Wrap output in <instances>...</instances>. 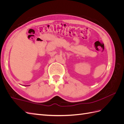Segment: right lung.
Segmentation results:
<instances>
[{"label": "right lung", "instance_id": "1", "mask_svg": "<svg viewBox=\"0 0 124 124\" xmlns=\"http://www.w3.org/2000/svg\"><path fill=\"white\" fill-rule=\"evenodd\" d=\"M25 86H29V85H25Z\"/></svg>", "mask_w": 124, "mask_h": 124}]
</instances>
